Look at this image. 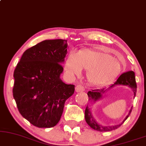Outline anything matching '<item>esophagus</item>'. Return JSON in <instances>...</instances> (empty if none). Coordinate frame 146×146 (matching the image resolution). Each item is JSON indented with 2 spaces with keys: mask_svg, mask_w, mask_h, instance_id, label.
<instances>
[{
  "mask_svg": "<svg viewBox=\"0 0 146 146\" xmlns=\"http://www.w3.org/2000/svg\"><path fill=\"white\" fill-rule=\"evenodd\" d=\"M75 91L76 92H82L85 91V87L82 85H77L75 87Z\"/></svg>",
  "mask_w": 146,
  "mask_h": 146,
  "instance_id": "1",
  "label": "esophagus"
}]
</instances>
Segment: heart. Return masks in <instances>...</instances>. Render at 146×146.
I'll use <instances>...</instances> for the list:
<instances>
[{"mask_svg":"<svg viewBox=\"0 0 146 146\" xmlns=\"http://www.w3.org/2000/svg\"><path fill=\"white\" fill-rule=\"evenodd\" d=\"M65 69L71 76L81 74L82 69L87 70V79L91 84L108 83L121 71V66L115 58L98 49L85 48L77 54L71 51L66 59Z\"/></svg>","mask_w":146,"mask_h":146,"instance_id":"heart-1","label":"heart"}]
</instances>
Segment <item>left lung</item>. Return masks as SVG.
<instances>
[{"instance_id":"1","label":"left lung","mask_w":146,"mask_h":146,"mask_svg":"<svg viewBox=\"0 0 146 146\" xmlns=\"http://www.w3.org/2000/svg\"><path fill=\"white\" fill-rule=\"evenodd\" d=\"M116 85H128L129 87H131L132 90L133 91L134 93V97L135 96L137 91V85H136V81H135V73L133 71H128L126 73H124L123 74H121L119 77V78L117 79V81H115L113 84L111 85L110 88L114 87ZM106 91V89L105 88H102L100 89H93V90H91L88 91L87 95H88L89 100L93 101V102H96L97 100H99L100 98H102V94L105 93V91ZM132 110V108L129 111V114L127 115V117H125V119L123 120V121L121 123L119 124V125H112V126H104L98 123L94 118L93 117L92 115H91V113L88 108V107H87L85 109V121H86L87 123L92 128V129L97 130L99 131H112V130L117 129L118 127H120L124 121L127 119V117H129V115L131 113Z\"/></svg>"}]
</instances>
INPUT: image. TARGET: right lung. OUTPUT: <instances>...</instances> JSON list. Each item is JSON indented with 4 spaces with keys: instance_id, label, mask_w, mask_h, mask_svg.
Returning <instances> with one entry per match:
<instances>
[{
    "instance_id": "1",
    "label": "right lung",
    "mask_w": 146,
    "mask_h": 146,
    "mask_svg": "<svg viewBox=\"0 0 146 146\" xmlns=\"http://www.w3.org/2000/svg\"><path fill=\"white\" fill-rule=\"evenodd\" d=\"M67 40H45L25 50L14 71L13 97L21 115L38 127L59 121L75 85L60 79L67 53Z\"/></svg>"
}]
</instances>
